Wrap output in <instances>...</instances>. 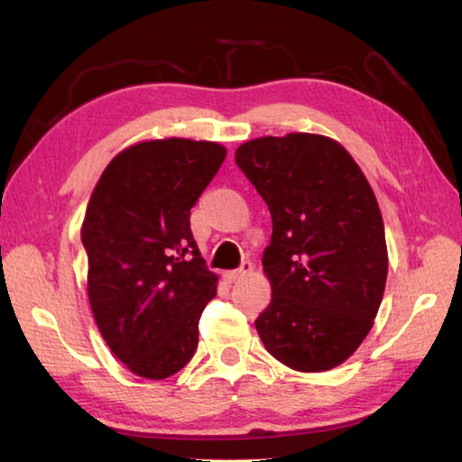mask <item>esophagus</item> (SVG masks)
I'll list each match as a JSON object with an SVG mask.
<instances>
[{"instance_id":"obj_1","label":"esophagus","mask_w":462,"mask_h":462,"mask_svg":"<svg viewBox=\"0 0 462 462\" xmlns=\"http://www.w3.org/2000/svg\"><path fill=\"white\" fill-rule=\"evenodd\" d=\"M253 269H254L253 263H250V261H242L238 269L226 273V279H228V281H236V279H240V277L248 275V273H253Z\"/></svg>"}]
</instances>
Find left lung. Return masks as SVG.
<instances>
[{
	"label": "left lung",
	"instance_id": "8db88e82",
	"mask_svg": "<svg viewBox=\"0 0 462 462\" xmlns=\"http://www.w3.org/2000/svg\"><path fill=\"white\" fill-rule=\"evenodd\" d=\"M234 161L273 217L263 253L273 297L256 332L295 371L334 369L361 346L385 291V228L371 185L338 143L306 132L254 138Z\"/></svg>",
	"mask_w": 462,
	"mask_h": 462
}]
</instances>
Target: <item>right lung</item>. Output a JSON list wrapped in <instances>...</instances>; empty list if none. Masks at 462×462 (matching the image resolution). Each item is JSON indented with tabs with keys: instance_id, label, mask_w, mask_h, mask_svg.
Here are the masks:
<instances>
[{
	"instance_id": "right-lung-1",
	"label": "right lung",
	"mask_w": 462,
	"mask_h": 462,
	"mask_svg": "<svg viewBox=\"0 0 462 462\" xmlns=\"http://www.w3.org/2000/svg\"><path fill=\"white\" fill-rule=\"evenodd\" d=\"M226 159L216 143L148 140L106 167L81 240L93 318L132 373L167 379L191 361L216 273L191 234V208Z\"/></svg>"
}]
</instances>
